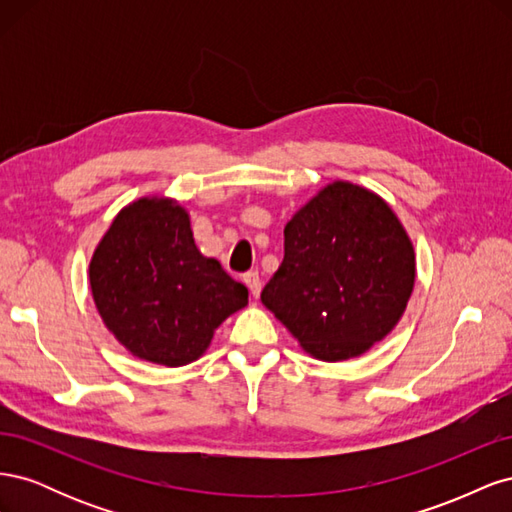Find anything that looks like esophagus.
I'll return each instance as SVG.
<instances>
[{"label": "esophagus", "mask_w": 512, "mask_h": 512, "mask_svg": "<svg viewBox=\"0 0 512 512\" xmlns=\"http://www.w3.org/2000/svg\"><path fill=\"white\" fill-rule=\"evenodd\" d=\"M243 282H245L247 288H250L252 297H258V294H260V277H258V273H254V271L245 273V275H243Z\"/></svg>", "instance_id": "obj_1"}]
</instances>
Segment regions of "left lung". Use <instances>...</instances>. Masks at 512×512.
I'll use <instances>...</instances> for the list:
<instances>
[{
	"mask_svg": "<svg viewBox=\"0 0 512 512\" xmlns=\"http://www.w3.org/2000/svg\"><path fill=\"white\" fill-rule=\"evenodd\" d=\"M406 228L384 198L333 181L284 228V260L260 301L320 361L361 356L389 335L414 288Z\"/></svg>",
	"mask_w": 512,
	"mask_h": 512,
	"instance_id": "1",
	"label": "left lung"
}]
</instances>
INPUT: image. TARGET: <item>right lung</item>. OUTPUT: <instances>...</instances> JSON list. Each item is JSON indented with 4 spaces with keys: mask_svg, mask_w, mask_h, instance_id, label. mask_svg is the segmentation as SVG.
Returning <instances> with one entry per match:
<instances>
[{
    "mask_svg": "<svg viewBox=\"0 0 512 512\" xmlns=\"http://www.w3.org/2000/svg\"><path fill=\"white\" fill-rule=\"evenodd\" d=\"M98 314L117 342L149 363L179 367L247 305V288L200 254L190 215L166 196L123 207L89 262Z\"/></svg>",
    "mask_w": 512,
    "mask_h": 512,
    "instance_id": "obj_1",
    "label": "right lung"
}]
</instances>
